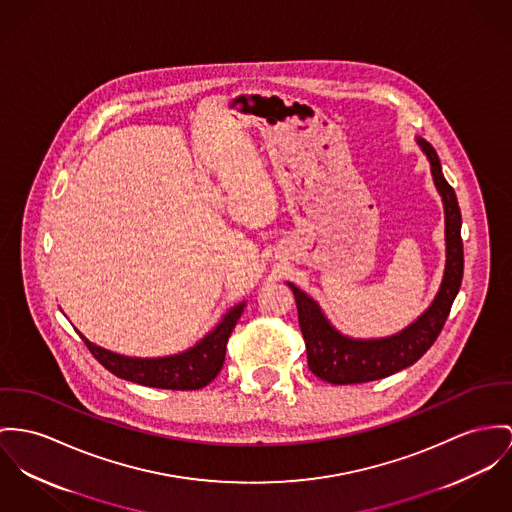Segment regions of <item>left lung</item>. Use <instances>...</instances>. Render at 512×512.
I'll return each instance as SVG.
<instances>
[{
	"label": "left lung",
	"instance_id": "8db88e82",
	"mask_svg": "<svg viewBox=\"0 0 512 512\" xmlns=\"http://www.w3.org/2000/svg\"><path fill=\"white\" fill-rule=\"evenodd\" d=\"M417 144L431 161L434 185L444 204L446 226V267L438 294L427 312L392 337L351 339L329 323L319 304L306 292L288 284L296 298L298 321L308 351V366L317 378L329 384L372 382L415 364L433 347L460 290L464 276V243L460 236L462 214L458 198L442 175L440 159L433 146L423 138H417Z\"/></svg>",
	"mask_w": 512,
	"mask_h": 512
}]
</instances>
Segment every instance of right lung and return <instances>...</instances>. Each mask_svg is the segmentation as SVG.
<instances>
[{"instance_id": "right-lung-1", "label": "right lung", "mask_w": 512, "mask_h": 512, "mask_svg": "<svg viewBox=\"0 0 512 512\" xmlns=\"http://www.w3.org/2000/svg\"><path fill=\"white\" fill-rule=\"evenodd\" d=\"M243 308L245 302L234 306L195 347L173 356L130 358L93 345L81 333L79 337L87 345L89 353L122 380L159 390H200L210 384L222 370L228 339L236 327L237 319L243 314Z\"/></svg>"}]
</instances>
